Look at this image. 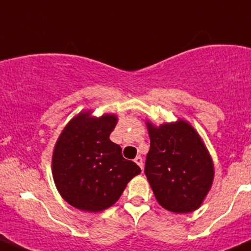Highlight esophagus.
I'll return each mask as SVG.
<instances>
[{"mask_svg": "<svg viewBox=\"0 0 251 251\" xmlns=\"http://www.w3.org/2000/svg\"><path fill=\"white\" fill-rule=\"evenodd\" d=\"M135 163L137 164V165L140 166L141 169H143V159H142V156H140V155L136 156V158H135Z\"/></svg>", "mask_w": 251, "mask_h": 251, "instance_id": "34e87169", "label": "esophagus"}]
</instances>
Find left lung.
Returning a JSON list of instances; mask_svg holds the SVG:
<instances>
[{
	"label": "left lung",
	"instance_id": "1",
	"mask_svg": "<svg viewBox=\"0 0 251 251\" xmlns=\"http://www.w3.org/2000/svg\"><path fill=\"white\" fill-rule=\"evenodd\" d=\"M144 174L158 203L176 214L198 209L214 179V164L203 141L186 121L154 127Z\"/></svg>",
	"mask_w": 251,
	"mask_h": 251
}]
</instances>
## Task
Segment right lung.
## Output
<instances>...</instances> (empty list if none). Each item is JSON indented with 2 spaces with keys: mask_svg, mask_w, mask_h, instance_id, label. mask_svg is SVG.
Returning <instances> with one entry per match:
<instances>
[{
  "mask_svg": "<svg viewBox=\"0 0 251 251\" xmlns=\"http://www.w3.org/2000/svg\"><path fill=\"white\" fill-rule=\"evenodd\" d=\"M116 125L110 114L91 118L78 114L63 130L52 158L54 183L60 196L83 211L98 212L118 201L126 184L141 173L126 160L121 147L109 140Z\"/></svg>",
  "mask_w": 251,
  "mask_h": 251,
  "instance_id": "obj_1",
  "label": "right lung"
}]
</instances>
